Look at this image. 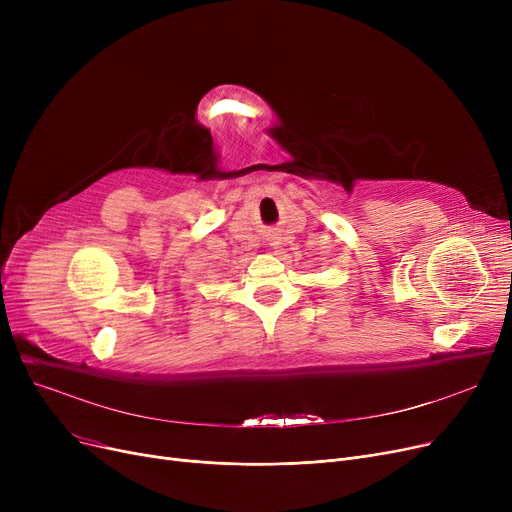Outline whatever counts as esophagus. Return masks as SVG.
<instances>
[{
	"instance_id": "34e87169",
	"label": "esophagus",
	"mask_w": 512,
	"mask_h": 512,
	"mask_svg": "<svg viewBox=\"0 0 512 512\" xmlns=\"http://www.w3.org/2000/svg\"><path fill=\"white\" fill-rule=\"evenodd\" d=\"M267 240H270V245H272L274 249H278V247H280V236H278L276 232H272L270 236H267Z\"/></svg>"
}]
</instances>
